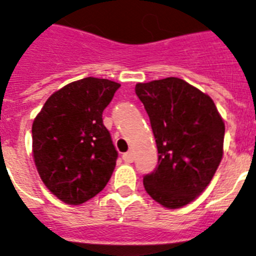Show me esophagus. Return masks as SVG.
I'll return each mask as SVG.
<instances>
[{"mask_svg":"<svg viewBox=\"0 0 256 256\" xmlns=\"http://www.w3.org/2000/svg\"><path fill=\"white\" fill-rule=\"evenodd\" d=\"M123 160L126 162H132L134 160V155H133L132 151H128V152L123 154Z\"/></svg>","mask_w":256,"mask_h":256,"instance_id":"1","label":"esophagus"}]
</instances>
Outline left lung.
<instances>
[{
	"instance_id": "left-lung-1",
	"label": "left lung",
	"mask_w": 256,
	"mask_h": 256,
	"mask_svg": "<svg viewBox=\"0 0 256 256\" xmlns=\"http://www.w3.org/2000/svg\"><path fill=\"white\" fill-rule=\"evenodd\" d=\"M155 137L159 162L144 177L148 195L178 209L201 195L223 158L224 122L206 94L180 78L137 83Z\"/></svg>"
}]
</instances>
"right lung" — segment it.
I'll list each match as a JSON object with an SVG mask.
<instances>
[{
  "label": "right lung",
  "mask_w": 256,
  "mask_h": 256,
  "mask_svg": "<svg viewBox=\"0 0 256 256\" xmlns=\"http://www.w3.org/2000/svg\"><path fill=\"white\" fill-rule=\"evenodd\" d=\"M119 87L94 76L69 83L48 97L33 122V159L40 177L65 204H83L112 178L118 152L102 112Z\"/></svg>",
  "instance_id": "1"
}]
</instances>
